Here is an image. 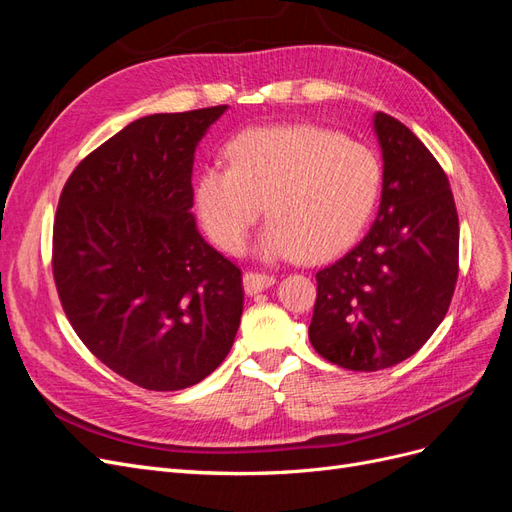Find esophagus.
Listing matches in <instances>:
<instances>
[{
  "label": "esophagus",
  "mask_w": 512,
  "mask_h": 512,
  "mask_svg": "<svg viewBox=\"0 0 512 512\" xmlns=\"http://www.w3.org/2000/svg\"><path fill=\"white\" fill-rule=\"evenodd\" d=\"M242 283H244V291H246V293H249V295H255V293H259V291H263V289L272 287V285L276 283V278H274V276H270V274L246 272V274H244V278H242Z\"/></svg>",
  "instance_id": "34e87169"
}]
</instances>
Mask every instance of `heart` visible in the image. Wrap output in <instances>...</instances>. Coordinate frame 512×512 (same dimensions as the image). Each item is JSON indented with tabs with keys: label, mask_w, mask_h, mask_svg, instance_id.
<instances>
[{
	"label": "heart",
	"mask_w": 512,
	"mask_h": 512,
	"mask_svg": "<svg viewBox=\"0 0 512 512\" xmlns=\"http://www.w3.org/2000/svg\"><path fill=\"white\" fill-rule=\"evenodd\" d=\"M195 180V210L223 251L238 253L266 206L263 259L321 261L346 249L374 210L381 166L368 146L315 125L246 129Z\"/></svg>",
	"instance_id": "obj_1"
}]
</instances>
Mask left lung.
I'll use <instances>...</instances> for the list:
<instances>
[{"instance_id":"8db88e82","label":"left lung","mask_w":512,"mask_h":512,"mask_svg":"<svg viewBox=\"0 0 512 512\" xmlns=\"http://www.w3.org/2000/svg\"><path fill=\"white\" fill-rule=\"evenodd\" d=\"M383 153L376 221L357 246L317 272L310 344L332 364L376 372L415 355L447 315L459 259L449 178L398 119L374 114Z\"/></svg>"}]
</instances>
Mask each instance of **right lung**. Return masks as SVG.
Wrapping results in <instances>:
<instances>
[{
  "instance_id": "1",
  "label": "right lung",
  "mask_w": 512,
  "mask_h": 512,
  "mask_svg": "<svg viewBox=\"0 0 512 512\" xmlns=\"http://www.w3.org/2000/svg\"><path fill=\"white\" fill-rule=\"evenodd\" d=\"M227 106L151 114L82 159L53 227L61 306L87 349L151 391L221 366L240 327L242 272L197 232L195 148Z\"/></svg>"
}]
</instances>
